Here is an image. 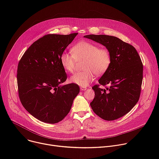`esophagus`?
<instances>
[{"label": "esophagus", "mask_w": 159, "mask_h": 159, "mask_svg": "<svg viewBox=\"0 0 159 159\" xmlns=\"http://www.w3.org/2000/svg\"><path fill=\"white\" fill-rule=\"evenodd\" d=\"M80 89L81 90H85L87 89V87H80Z\"/></svg>", "instance_id": "1"}]
</instances>
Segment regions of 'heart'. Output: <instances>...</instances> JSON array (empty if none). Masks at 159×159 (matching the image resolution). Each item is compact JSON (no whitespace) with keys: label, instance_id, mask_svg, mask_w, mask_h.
I'll return each instance as SVG.
<instances>
[{"label":"heart","instance_id":"heart-1","mask_svg":"<svg viewBox=\"0 0 159 159\" xmlns=\"http://www.w3.org/2000/svg\"><path fill=\"white\" fill-rule=\"evenodd\" d=\"M71 52H63L60 62L63 69L72 73L74 71L77 61H84L82 72H77L70 78V82L81 87L87 86L92 82L95 74L101 75L108 69L111 63V55L109 50L99 48L97 44L89 41H80L71 48Z\"/></svg>","mask_w":159,"mask_h":159}]
</instances>
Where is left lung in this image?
I'll list each match as a JSON object with an SVG mask.
<instances>
[{
    "label": "left lung",
    "mask_w": 159,
    "mask_h": 159,
    "mask_svg": "<svg viewBox=\"0 0 159 159\" xmlns=\"http://www.w3.org/2000/svg\"><path fill=\"white\" fill-rule=\"evenodd\" d=\"M84 38L99 43L109 50L111 63L93 89L95 93L90 103L93 111L104 120L112 121L125 116L139 100L143 80V64L132 45L117 37L89 34ZM100 84H109L106 89Z\"/></svg>",
    "instance_id": "obj_1"
}]
</instances>
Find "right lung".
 I'll return each mask as SVG.
<instances>
[{"mask_svg":"<svg viewBox=\"0 0 159 159\" xmlns=\"http://www.w3.org/2000/svg\"><path fill=\"white\" fill-rule=\"evenodd\" d=\"M77 34L45 35L31 45L18 63L20 101L41 121L54 124L61 121L79 93L75 84L60 85L67 77L60 55Z\"/></svg>","mask_w":159,"mask_h":159,"instance_id":"add662e5","label":"right lung"}]
</instances>
